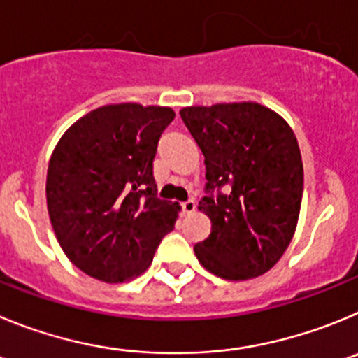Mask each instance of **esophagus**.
<instances>
[{
    "label": "esophagus",
    "instance_id": "esophagus-1",
    "mask_svg": "<svg viewBox=\"0 0 358 358\" xmlns=\"http://www.w3.org/2000/svg\"><path fill=\"white\" fill-rule=\"evenodd\" d=\"M180 207H182L183 215H189L196 210V203H194V199H187V201H183Z\"/></svg>",
    "mask_w": 358,
    "mask_h": 358
}]
</instances>
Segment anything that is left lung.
<instances>
[{
	"instance_id": "obj_1",
	"label": "left lung",
	"mask_w": 358,
	"mask_h": 358,
	"mask_svg": "<svg viewBox=\"0 0 358 358\" xmlns=\"http://www.w3.org/2000/svg\"><path fill=\"white\" fill-rule=\"evenodd\" d=\"M205 157L199 210L210 235L194 246L207 271L224 280L264 275L287 250L303 196V162L294 131L259 103L180 110Z\"/></svg>"
}]
</instances>
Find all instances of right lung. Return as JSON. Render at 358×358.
<instances>
[{
	"instance_id": "right-lung-1",
	"label": "right lung",
	"mask_w": 358,
	"mask_h": 358,
	"mask_svg": "<svg viewBox=\"0 0 358 358\" xmlns=\"http://www.w3.org/2000/svg\"><path fill=\"white\" fill-rule=\"evenodd\" d=\"M175 119L167 107L107 105L78 119L48 166L51 227L85 275L117 283L150 267L178 205L157 198L153 159Z\"/></svg>"
}]
</instances>
